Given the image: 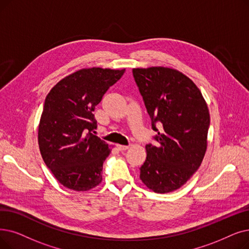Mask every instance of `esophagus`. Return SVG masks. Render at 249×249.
<instances>
[{
	"label": "esophagus",
	"mask_w": 249,
	"mask_h": 249,
	"mask_svg": "<svg viewBox=\"0 0 249 249\" xmlns=\"http://www.w3.org/2000/svg\"><path fill=\"white\" fill-rule=\"evenodd\" d=\"M117 146V148L119 149V150H126V149H128L129 148V146L128 145H122V144H117L116 145Z\"/></svg>",
	"instance_id": "obj_1"
}]
</instances>
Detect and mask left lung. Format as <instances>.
Returning <instances> with one entry per match:
<instances>
[{"label": "left lung", "mask_w": 249, "mask_h": 249, "mask_svg": "<svg viewBox=\"0 0 249 249\" xmlns=\"http://www.w3.org/2000/svg\"><path fill=\"white\" fill-rule=\"evenodd\" d=\"M132 72L151 128L158 132V142L145 145L140 180L157 193L172 192L201 165L208 146L209 107L196 83L176 69L157 66Z\"/></svg>", "instance_id": "obj_1"}]
</instances>
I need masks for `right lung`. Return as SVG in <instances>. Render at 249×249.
I'll list each match as a JSON object with an SVG mask.
<instances>
[{"instance_id": "obj_1", "label": "right lung", "mask_w": 249, "mask_h": 249, "mask_svg": "<svg viewBox=\"0 0 249 249\" xmlns=\"http://www.w3.org/2000/svg\"><path fill=\"white\" fill-rule=\"evenodd\" d=\"M125 69L83 68L61 79L48 93L38 125V145L47 167L65 187L88 191L102 182L109 144L92 134L93 115Z\"/></svg>"}]
</instances>
